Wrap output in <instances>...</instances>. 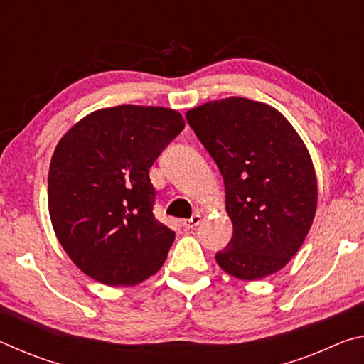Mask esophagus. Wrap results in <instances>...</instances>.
Masks as SVG:
<instances>
[{
  "instance_id": "1",
  "label": "esophagus",
  "mask_w": 364,
  "mask_h": 364,
  "mask_svg": "<svg viewBox=\"0 0 364 364\" xmlns=\"http://www.w3.org/2000/svg\"><path fill=\"white\" fill-rule=\"evenodd\" d=\"M200 215L199 213H196V215H193V217L191 218H188V220H183V226L186 228V230H193V228H196L197 225L200 223Z\"/></svg>"
}]
</instances>
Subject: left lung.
Masks as SVG:
<instances>
[{
  "label": "left lung",
  "mask_w": 364,
  "mask_h": 364,
  "mask_svg": "<svg viewBox=\"0 0 364 364\" xmlns=\"http://www.w3.org/2000/svg\"><path fill=\"white\" fill-rule=\"evenodd\" d=\"M220 168L232 237L215 258L242 281L276 273L304 244L318 205L310 152L279 110L247 97L208 101L186 112Z\"/></svg>",
  "instance_id": "obj_1"
}]
</instances>
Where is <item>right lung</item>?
Here are the masks:
<instances>
[{"label":"right lung","mask_w":364,"mask_h":364,"mask_svg":"<svg viewBox=\"0 0 364 364\" xmlns=\"http://www.w3.org/2000/svg\"><path fill=\"white\" fill-rule=\"evenodd\" d=\"M183 128L173 109L125 104L95 110L60 138L49 164V217L90 278L134 286L162 268L175 232L154 218L149 168Z\"/></svg>","instance_id":"1"}]
</instances>
